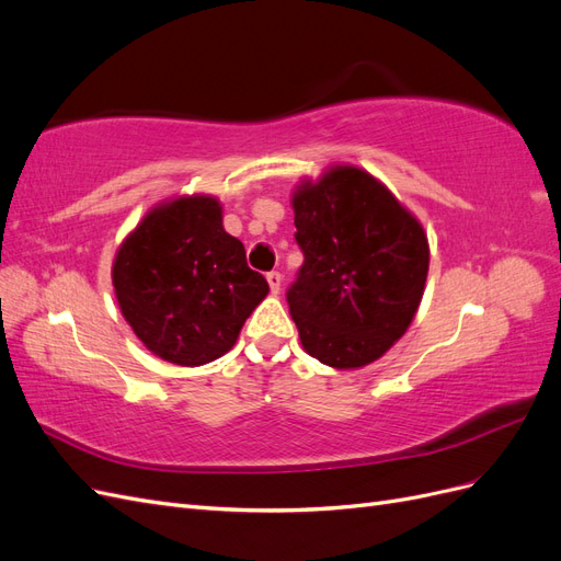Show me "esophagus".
<instances>
[{
  "mask_svg": "<svg viewBox=\"0 0 561 561\" xmlns=\"http://www.w3.org/2000/svg\"><path fill=\"white\" fill-rule=\"evenodd\" d=\"M266 280H268L271 293L278 295V293H280V285H283V276L278 274V271H268V274H266Z\"/></svg>",
  "mask_w": 561,
  "mask_h": 561,
  "instance_id": "obj_1",
  "label": "esophagus"
}]
</instances>
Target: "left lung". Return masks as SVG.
I'll list each match as a JSON object with an SVG mask.
<instances>
[{"label":"left lung","mask_w":561,"mask_h":561,"mask_svg":"<svg viewBox=\"0 0 561 561\" xmlns=\"http://www.w3.org/2000/svg\"><path fill=\"white\" fill-rule=\"evenodd\" d=\"M304 264L287 287L301 346L322 365L363 367L410 328L428 276V239L396 196L339 165L293 198Z\"/></svg>","instance_id":"1"}]
</instances>
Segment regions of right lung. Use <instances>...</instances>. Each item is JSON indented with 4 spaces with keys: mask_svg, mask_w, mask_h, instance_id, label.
<instances>
[{
    "mask_svg": "<svg viewBox=\"0 0 561 561\" xmlns=\"http://www.w3.org/2000/svg\"><path fill=\"white\" fill-rule=\"evenodd\" d=\"M112 283L140 342L184 367L225 355L268 293L210 196H184L151 210L118 248Z\"/></svg>",
    "mask_w": 561,
    "mask_h": 561,
    "instance_id": "right-lung-1",
    "label": "right lung"
}]
</instances>
